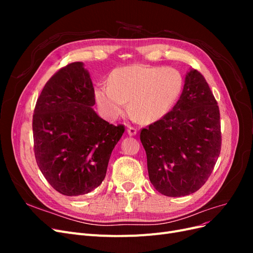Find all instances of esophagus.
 Here are the masks:
<instances>
[{
  "instance_id": "1",
  "label": "esophagus",
  "mask_w": 253,
  "mask_h": 253,
  "mask_svg": "<svg viewBox=\"0 0 253 253\" xmlns=\"http://www.w3.org/2000/svg\"><path fill=\"white\" fill-rule=\"evenodd\" d=\"M126 131H127V134H128L129 136H134V135L137 134V128L134 127V126H127Z\"/></svg>"
}]
</instances>
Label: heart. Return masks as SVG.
<instances>
[{"label": "heart", "instance_id": "heart-1", "mask_svg": "<svg viewBox=\"0 0 253 253\" xmlns=\"http://www.w3.org/2000/svg\"><path fill=\"white\" fill-rule=\"evenodd\" d=\"M183 78L174 67L129 65L114 70L109 84L95 87V99L105 117L115 119L126 110L142 124L165 117L181 93Z\"/></svg>", "mask_w": 253, "mask_h": 253}]
</instances>
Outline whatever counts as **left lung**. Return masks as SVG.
Instances as JSON below:
<instances>
[{"label":"left lung","instance_id":"obj_1","mask_svg":"<svg viewBox=\"0 0 253 253\" xmlns=\"http://www.w3.org/2000/svg\"><path fill=\"white\" fill-rule=\"evenodd\" d=\"M150 181L166 196L200 190L219 156V109L208 83L196 70L186 76L172 111L140 131Z\"/></svg>","mask_w":253,"mask_h":253}]
</instances>
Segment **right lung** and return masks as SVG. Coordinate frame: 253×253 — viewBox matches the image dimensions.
Returning <instances> with one entry per match:
<instances>
[{
    "instance_id": "right-lung-1",
    "label": "right lung",
    "mask_w": 253,
    "mask_h": 253,
    "mask_svg": "<svg viewBox=\"0 0 253 253\" xmlns=\"http://www.w3.org/2000/svg\"><path fill=\"white\" fill-rule=\"evenodd\" d=\"M95 89L81 62L61 67L38 98L34 116L36 162L59 193L78 196L101 185L125 126L110 125L91 109Z\"/></svg>"
}]
</instances>
